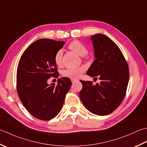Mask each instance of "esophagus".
Returning a JSON list of instances; mask_svg holds the SVG:
<instances>
[{
  "label": "esophagus",
  "mask_w": 147,
  "mask_h": 147,
  "mask_svg": "<svg viewBox=\"0 0 147 147\" xmlns=\"http://www.w3.org/2000/svg\"><path fill=\"white\" fill-rule=\"evenodd\" d=\"M76 81V80H73V79L71 80V82H72V83H74Z\"/></svg>",
  "instance_id": "obj_1"
}]
</instances>
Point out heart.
I'll return each instance as SVG.
<instances>
[{
    "mask_svg": "<svg viewBox=\"0 0 147 147\" xmlns=\"http://www.w3.org/2000/svg\"><path fill=\"white\" fill-rule=\"evenodd\" d=\"M69 50L73 51L79 55L83 57L88 53L87 48L85 45L78 40L71 41L68 45ZM63 52L62 50L57 51L54 56V62L57 66H61ZM84 68L83 67H79L76 68H67L63 70L62 72V75L64 77L68 78L73 80H76L79 78L81 74L84 71Z\"/></svg>",
    "mask_w": 147,
    "mask_h": 147,
    "instance_id": "1",
    "label": "heart"
}]
</instances>
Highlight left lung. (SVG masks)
I'll use <instances>...</instances> for the list:
<instances>
[{"mask_svg":"<svg viewBox=\"0 0 147 147\" xmlns=\"http://www.w3.org/2000/svg\"><path fill=\"white\" fill-rule=\"evenodd\" d=\"M95 60L87 75L100 80L94 85L80 80L83 87L80 97L86 109L97 115H107L121 104L127 90L129 71L127 61L119 47L101 34L91 36Z\"/></svg>","mask_w":147,"mask_h":147,"instance_id":"left-lung-1","label":"left lung"}]
</instances>
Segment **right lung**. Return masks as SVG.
Returning <instances> with one entry per match:
<instances>
[{
    "instance_id": "obj_1",
    "label": "right lung",
    "mask_w": 147,
    "mask_h": 147,
    "mask_svg": "<svg viewBox=\"0 0 147 147\" xmlns=\"http://www.w3.org/2000/svg\"><path fill=\"white\" fill-rule=\"evenodd\" d=\"M65 42L41 39L30 45L22 54L16 73V89L23 105L33 117L50 120L61 110L71 86L69 78H59L49 85L51 77L58 78L54 56Z\"/></svg>"
}]
</instances>
